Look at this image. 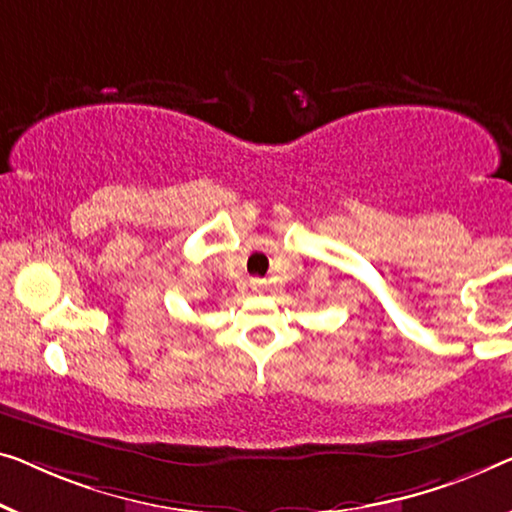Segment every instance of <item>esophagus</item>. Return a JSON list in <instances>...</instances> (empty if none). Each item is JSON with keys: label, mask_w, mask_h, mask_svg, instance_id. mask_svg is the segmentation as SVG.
<instances>
[{"label": "esophagus", "mask_w": 512, "mask_h": 512, "mask_svg": "<svg viewBox=\"0 0 512 512\" xmlns=\"http://www.w3.org/2000/svg\"><path fill=\"white\" fill-rule=\"evenodd\" d=\"M250 287H253V292L262 294V292H266V287H269V282L262 280V278H253V280H250Z\"/></svg>", "instance_id": "obj_1"}]
</instances>
